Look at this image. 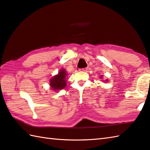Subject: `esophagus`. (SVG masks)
Instances as JSON below:
<instances>
[{"mask_svg": "<svg viewBox=\"0 0 150 150\" xmlns=\"http://www.w3.org/2000/svg\"><path fill=\"white\" fill-rule=\"evenodd\" d=\"M88 69V67H86V68H82V69H80V70H82V71H86Z\"/></svg>", "mask_w": 150, "mask_h": 150, "instance_id": "34e87169", "label": "esophagus"}]
</instances>
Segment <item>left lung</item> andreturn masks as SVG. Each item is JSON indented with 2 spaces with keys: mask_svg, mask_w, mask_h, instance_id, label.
Returning a JSON list of instances; mask_svg holds the SVG:
<instances>
[{
  "mask_svg": "<svg viewBox=\"0 0 150 150\" xmlns=\"http://www.w3.org/2000/svg\"><path fill=\"white\" fill-rule=\"evenodd\" d=\"M103 77V76H101V77H100V78H101V77Z\"/></svg>",
  "mask_w": 150,
  "mask_h": 150,
  "instance_id": "1",
  "label": "left lung"
}]
</instances>
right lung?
Returning a JSON list of instances; mask_svg holds the SVG:
<instances>
[{
	"label": "right lung",
	"mask_w": 150,
	"mask_h": 150,
	"mask_svg": "<svg viewBox=\"0 0 150 150\" xmlns=\"http://www.w3.org/2000/svg\"><path fill=\"white\" fill-rule=\"evenodd\" d=\"M66 75L67 73L66 70L62 69L59 72L58 74L51 79V80L50 81V85L53 90H60L65 88L66 86Z\"/></svg>",
	"instance_id": "1"
}]
</instances>
